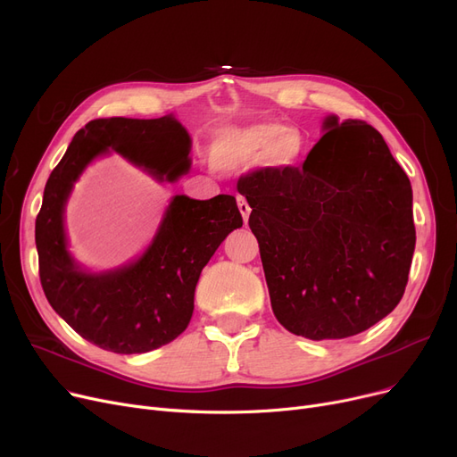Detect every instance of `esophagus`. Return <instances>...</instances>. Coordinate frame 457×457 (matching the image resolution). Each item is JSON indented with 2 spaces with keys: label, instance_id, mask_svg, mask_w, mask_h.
<instances>
[{
  "label": "esophagus",
  "instance_id": "34e87169",
  "mask_svg": "<svg viewBox=\"0 0 457 457\" xmlns=\"http://www.w3.org/2000/svg\"><path fill=\"white\" fill-rule=\"evenodd\" d=\"M237 207H239V211H241V214H243V220H245V224L248 222V216H250V205H248V202L245 200L243 195H237Z\"/></svg>",
  "mask_w": 457,
  "mask_h": 457
}]
</instances>
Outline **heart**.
Listing matches in <instances>:
<instances>
[{
  "instance_id": "obj_1",
  "label": "heart",
  "mask_w": 457,
  "mask_h": 457,
  "mask_svg": "<svg viewBox=\"0 0 457 457\" xmlns=\"http://www.w3.org/2000/svg\"><path fill=\"white\" fill-rule=\"evenodd\" d=\"M303 137L295 129L263 121L224 130L214 144L212 161L222 170H235L263 161L276 168H289L299 161Z\"/></svg>"
}]
</instances>
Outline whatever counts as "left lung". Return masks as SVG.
<instances>
[{
    "instance_id": "1",
    "label": "left lung",
    "mask_w": 457,
    "mask_h": 457,
    "mask_svg": "<svg viewBox=\"0 0 457 457\" xmlns=\"http://www.w3.org/2000/svg\"><path fill=\"white\" fill-rule=\"evenodd\" d=\"M303 168H260L237 190L252 207L270 306L289 332L340 340L402 301L416 231L409 177L371 125L328 115Z\"/></svg>"
}]
</instances>
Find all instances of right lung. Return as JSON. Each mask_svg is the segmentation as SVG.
Here are the masks:
<instances>
[{
    "instance_id": "add662e5",
    "label": "right lung",
    "mask_w": 457,
    "mask_h": 457,
    "mask_svg": "<svg viewBox=\"0 0 457 457\" xmlns=\"http://www.w3.org/2000/svg\"><path fill=\"white\" fill-rule=\"evenodd\" d=\"M115 151L158 181L190 168V136L173 115L93 119L78 130L50 173L35 220L38 276L50 306L87 342L134 354L173 342L190 323L202 269L226 237L243 226L233 195H173L149 248L108 272L82 270L67 250L65 205L93 158Z\"/></svg>"
}]
</instances>
